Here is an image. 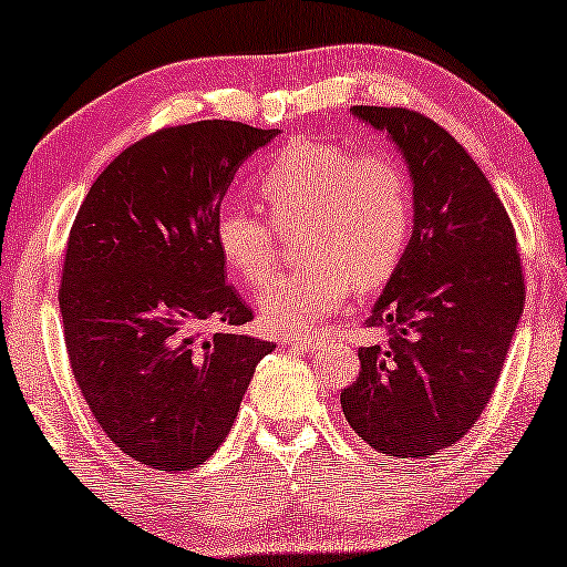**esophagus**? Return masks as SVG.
Here are the masks:
<instances>
[{
  "instance_id": "obj_1",
  "label": "esophagus",
  "mask_w": 567,
  "mask_h": 567,
  "mask_svg": "<svg viewBox=\"0 0 567 567\" xmlns=\"http://www.w3.org/2000/svg\"><path fill=\"white\" fill-rule=\"evenodd\" d=\"M285 343L292 346V349H298V351H316V349H320V343H323V338H318V336H290V338H285Z\"/></svg>"
}]
</instances>
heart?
Wrapping results in <instances>:
<instances>
[{
    "label": "heart",
    "instance_id": "obj_1",
    "mask_svg": "<svg viewBox=\"0 0 567 567\" xmlns=\"http://www.w3.org/2000/svg\"><path fill=\"white\" fill-rule=\"evenodd\" d=\"M257 193L277 229L302 224L298 247L310 261L275 277L259 295L261 320L275 331H300L359 290L392 280L408 251L415 206L410 177L390 152H357L328 140H295L259 175ZM216 249L247 287L269 280L277 234L265 218L224 208Z\"/></svg>",
    "mask_w": 567,
    "mask_h": 567
}]
</instances>
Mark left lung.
<instances>
[{
	"label": "left lung",
	"mask_w": 567,
	"mask_h": 567,
	"mask_svg": "<svg viewBox=\"0 0 567 567\" xmlns=\"http://www.w3.org/2000/svg\"><path fill=\"white\" fill-rule=\"evenodd\" d=\"M410 165L415 229L367 318L384 341L359 351L341 408L361 441L427 458L481 417L525 308L512 218L455 137L420 112L353 106Z\"/></svg>",
	"instance_id": "8db88e82"
}]
</instances>
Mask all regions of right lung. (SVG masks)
<instances>
[{
  "instance_id": "1",
  "label": "right lung",
  "mask_w": 567,
  "mask_h": 567,
  "mask_svg": "<svg viewBox=\"0 0 567 567\" xmlns=\"http://www.w3.org/2000/svg\"><path fill=\"white\" fill-rule=\"evenodd\" d=\"M275 134L224 120L152 132L106 165L68 234L58 302L75 384L109 441L150 468L206 463L275 349L236 333L255 316L214 236L236 171Z\"/></svg>"
}]
</instances>
